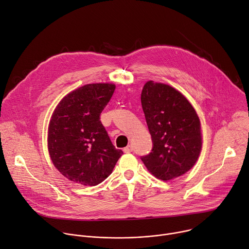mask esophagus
<instances>
[{
    "label": "esophagus",
    "mask_w": 249,
    "mask_h": 249,
    "mask_svg": "<svg viewBox=\"0 0 249 249\" xmlns=\"http://www.w3.org/2000/svg\"><path fill=\"white\" fill-rule=\"evenodd\" d=\"M123 150H124V152H127V153H128V152H132V151H133V146H132V145H128V146H126Z\"/></svg>",
    "instance_id": "esophagus-1"
}]
</instances>
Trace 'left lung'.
Masks as SVG:
<instances>
[{"label":"left lung","instance_id":"left-lung-1","mask_svg":"<svg viewBox=\"0 0 249 249\" xmlns=\"http://www.w3.org/2000/svg\"><path fill=\"white\" fill-rule=\"evenodd\" d=\"M142 107L152 140V149L141 157L156 178L182 176L196 164L201 150L199 118L176 89L148 81L141 95Z\"/></svg>","mask_w":249,"mask_h":249}]
</instances>
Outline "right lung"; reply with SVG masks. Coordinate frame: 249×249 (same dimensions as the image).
Here are the masks:
<instances>
[{"mask_svg": "<svg viewBox=\"0 0 249 249\" xmlns=\"http://www.w3.org/2000/svg\"><path fill=\"white\" fill-rule=\"evenodd\" d=\"M114 90L115 85L107 83L83 86L64 97L52 116L48 134L51 159L76 184H101L123 154L100 120Z\"/></svg>", "mask_w": 249, "mask_h": 249, "instance_id": "1", "label": "right lung"}]
</instances>
